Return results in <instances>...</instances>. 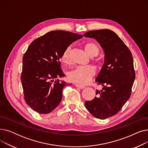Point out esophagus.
Returning a JSON list of instances; mask_svg holds the SVG:
<instances>
[{
    "mask_svg": "<svg viewBox=\"0 0 148 148\" xmlns=\"http://www.w3.org/2000/svg\"><path fill=\"white\" fill-rule=\"evenodd\" d=\"M75 86H76L77 88H78L81 89H84V88H85L84 86H83V85H80V84H75Z\"/></svg>",
    "mask_w": 148,
    "mask_h": 148,
    "instance_id": "1",
    "label": "esophagus"
}]
</instances>
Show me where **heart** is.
<instances>
[{
    "label": "heart",
    "mask_w": 148,
    "mask_h": 148,
    "mask_svg": "<svg viewBox=\"0 0 148 148\" xmlns=\"http://www.w3.org/2000/svg\"><path fill=\"white\" fill-rule=\"evenodd\" d=\"M84 51L91 58L95 57L99 54V48L94 42L89 41L85 43L83 45ZM70 47H67L65 49L61 56L62 63L68 64L69 62ZM95 62L99 63L98 59H95ZM95 75V68L91 65L79 66L74 68L68 73L69 80L79 84H86L92 80V77Z\"/></svg>",
    "instance_id": "1"
}]
</instances>
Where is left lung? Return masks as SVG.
<instances>
[{
	"mask_svg": "<svg viewBox=\"0 0 148 148\" xmlns=\"http://www.w3.org/2000/svg\"><path fill=\"white\" fill-rule=\"evenodd\" d=\"M84 36L94 38L104 52V64L95 80L103 88L85 106L94 117L105 119L117 114L130 97L136 76L133 56L111 30H90Z\"/></svg>",
	"mask_w": 148,
	"mask_h": 148,
	"instance_id": "obj_1",
	"label": "left lung"
}]
</instances>
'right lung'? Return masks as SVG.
<instances>
[{"label":"right lung","instance_id":"right-lung-1","mask_svg":"<svg viewBox=\"0 0 148 148\" xmlns=\"http://www.w3.org/2000/svg\"><path fill=\"white\" fill-rule=\"evenodd\" d=\"M83 36L65 30L51 31L30 44L23 58L21 80L26 103L35 112L47 114L62 98L65 76L59 59L65 49Z\"/></svg>","mask_w":148,"mask_h":148}]
</instances>
